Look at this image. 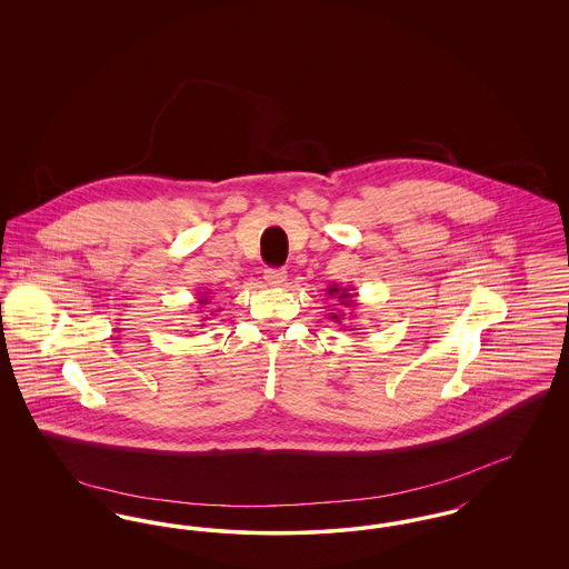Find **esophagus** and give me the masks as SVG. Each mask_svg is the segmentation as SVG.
Returning a JSON list of instances; mask_svg holds the SVG:
<instances>
[{"instance_id": "1", "label": "esophagus", "mask_w": 569, "mask_h": 569, "mask_svg": "<svg viewBox=\"0 0 569 569\" xmlns=\"http://www.w3.org/2000/svg\"><path fill=\"white\" fill-rule=\"evenodd\" d=\"M286 279H288V272L283 271V269H267V271H264V281H267L269 286H272V288L283 286Z\"/></svg>"}]
</instances>
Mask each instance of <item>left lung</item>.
Listing matches in <instances>:
<instances>
[{
  "mask_svg": "<svg viewBox=\"0 0 569 569\" xmlns=\"http://www.w3.org/2000/svg\"><path fill=\"white\" fill-rule=\"evenodd\" d=\"M353 288H343V286H339V283H332V286H328L326 288V295L328 298H335L337 300V309H332V313H328V318L332 320V322H337V325H341L346 318V313H343V307H358L360 302H356V297L358 295H352Z\"/></svg>",
  "mask_w": 569,
  "mask_h": 569,
  "instance_id": "left-lung-1",
  "label": "left lung"
}]
</instances>
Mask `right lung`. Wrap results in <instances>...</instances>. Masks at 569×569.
Instances as JSON below:
<instances>
[{"mask_svg": "<svg viewBox=\"0 0 569 569\" xmlns=\"http://www.w3.org/2000/svg\"><path fill=\"white\" fill-rule=\"evenodd\" d=\"M211 300H213V292H200V295H198V302H200V305H209ZM211 316H216V313H211ZM209 320H211V318H204L202 322H209Z\"/></svg>", "mask_w": 569, "mask_h": 569, "instance_id": "1", "label": "right lung"}]
</instances>
